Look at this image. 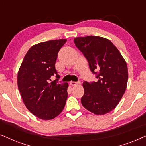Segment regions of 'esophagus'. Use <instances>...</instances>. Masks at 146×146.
I'll use <instances>...</instances> for the list:
<instances>
[{"label": "esophagus", "instance_id": "esophagus-1", "mask_svg": "<svg viewBox=\"0 0 146 146\" xmlns=\"http://www.w3.org/2000/svg\"><path fill=\"white\" fill-rule=\"evenodd\" d=\"M79 83H80V82H75V81H71V82H70V84H71L72 86H75V85H78Z\"/></svg>", "mask_w": 146, "mask_h": 146}]
</instances>
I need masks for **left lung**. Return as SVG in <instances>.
<instances>
[{"instance_id": "1", "label": "left lung", "mask_w": 146, "mask_h": 146, "mask_svg": "<svg viewBox=\"0 0 146 146\" xmlns=\"http://www.w3.org/2000/svg\"><path fill=\"white\" fill-rule=\"evenodd\" d=\"M75 45L89 62L98 81H84L83 106L96 115L114 110L125 93L128 80L127 63L119 50L108 38L98 36L75 38Z\"/></svg>"}]
</instances>
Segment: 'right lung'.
<instances>
[{"label": "right lung", "instance_id": "right-lung-1", "mask_svg": "<svg viewBox=\"0 0 146 146\" xmlns=\"http://www.w3.org/2000/svg\"><path fill=\"white\" fill-rule=\"evenodd\" d=\"M67 39L50 40L32 46L19 68L17 84L23 103L31 113L43 120L53 119L63 110L69 84L50 82L55 74L58 52Z\"/></svg>", "mask_w": 146, "mask_h": 146}]
</instances>
